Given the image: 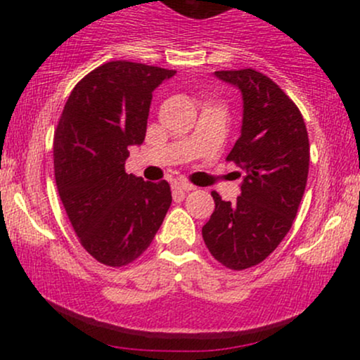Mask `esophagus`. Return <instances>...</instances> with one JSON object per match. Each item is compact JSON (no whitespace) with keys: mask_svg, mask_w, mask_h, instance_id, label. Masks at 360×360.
Here are the masks:
<instances>
[{"mask_svg":"<svg viewBox=\"0 0 360 360\" xmlns=\"http://www.w3.org/2000/svg\"><path fill=\"white\" fill-rule=\"evenodd\" d=\"M172 189H174V193L184 194V193H189V191H193V189H196V188H194L193 184L186 183V181H176V183L172 184Z\"/></svg>","mask_w":360,"mask_h":360,"instance_id":"34e87169","label":"esophagus"}]
</instances>
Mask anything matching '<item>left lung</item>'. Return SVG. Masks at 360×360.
Here are the masks:
<instances>
[{
	"instance_id": "8db88e82",
	"label": "left lung",
	"mask_w": 360,
	"mask_h": 360,
	"mask_svg": "<svg viewBox=\"0 0 360 360\" xmlns=\"http://www.w3.org/2000/svg\"><path fill=\"white\" fill-rule=\"evenodd\" d=\"M218 79L240 89V137L226 160L242 176L237 201L212 193L214 212L203 240L218 262L233 271L262 262L286 237L307 188L309 142L298 106L267 76L254 69L217 71Z\"/></svg>"
}]
</instances>
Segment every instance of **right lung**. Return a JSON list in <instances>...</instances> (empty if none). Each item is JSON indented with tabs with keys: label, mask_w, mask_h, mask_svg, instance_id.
<instances>
[{
	"label": "right lung",
	"mask_w": 360,
	"mask_h": 360,
	"mask_svg": "<svg viewBox=\"0 0 360 360\" xmlns=\"http://www.w3.org/2000/svg\"><path fill=\"white\" fill-rule=\"evenodd\" d=\"M176 71L111 60L84 76L62 110L53 137L57 191L81 245L122 267L154 240L172 203L167 181L125 172L130 146L146 139L152 93Z\"/></svg>",
	"instance_id": "1"
}]
</instances>
